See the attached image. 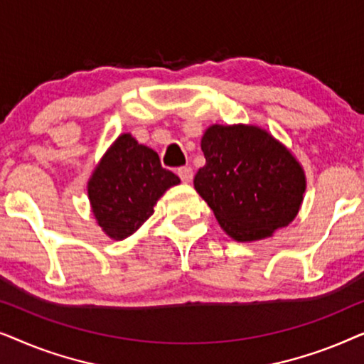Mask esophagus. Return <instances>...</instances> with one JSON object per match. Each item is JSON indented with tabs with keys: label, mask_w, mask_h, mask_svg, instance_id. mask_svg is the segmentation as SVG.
Returning <instances> with one entry per match:
<instances>
[{
	"label": "esophagus",
	"mask_w": 364,
	"mask_h": 364,
	"mask_svg": "<svg viewBox=\"0 0 364 364\" xmlns=\"http://www.w3.org/2000/svg\"><path fill=\"white\" fill-rule=\"evenodd\" d=\"M177 173H178V177L182 178V182H191L192 181V177H193V171H192V167H178L177 168Z\"/></svg>",
	"instance_id": "1"
}]
</instances>
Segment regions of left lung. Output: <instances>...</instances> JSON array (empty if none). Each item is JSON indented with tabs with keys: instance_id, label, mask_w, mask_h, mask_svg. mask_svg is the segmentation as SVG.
Masks as SVG:
<instances>
[{
	"instance_id": "left-lung-1",
	"label": "left lung",
	"mask_w": 364,
	"mask_h": 364,
	"mask_svg": "<svg viewBox=\"0 0 364 364\" xmlns=\"http://www.w3.org/2000/svg\"><path fill=\"white\" fill-rule=\"evenodd\" d=\"M200 146L205 166L193 187L232 238L260 240L296 217L305 173L270 134L253 126H212Z\"/></svg>"
}]
</instances>
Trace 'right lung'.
<instances>
[{
	"label": "right lung",
	"mask_w": 364,
	"mask_h": 364,
	"mask_svg": "<svg viewBox=\"0 0 364 364\" xmlns=\"http://www.w3.org/2000/svg\"><path fill=\"white\" fill-rule=\"evenodd\" d=\"M181 182L161 166L157 152L122 134L102 157L87 183L94 217L114 240L132 235L154 213L168 187Z\"/></svg>",
	"instance_id": "1"
}]
</instances>
